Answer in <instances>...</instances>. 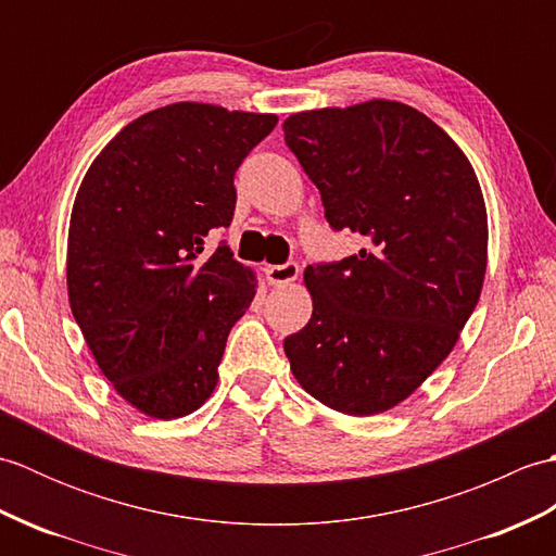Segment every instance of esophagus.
Returning <instances> with one entry per match:
<instances>
[{"label":"esophagus","mask_w":556,"mask_h":556,"mask_svg":"<svg viewBox=\"0 0 556 556\" xmlns=\"http://www.w3.org/2000/svg\"><path fill=\"white\" fill-rule=\"evenodd\" d=\"M301 275V267L299 263H285V265H269L265 269V277L271 287H285L291 285V281H296Z\"/></svg>","instance_id":"1"}]
</instances>
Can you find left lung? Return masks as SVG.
<instances>
[{
    "label": "left lung",
    "instance_id": "obj_1",
    "mask_svg": "<svg viewBox=\"0 0 556 556\" xmlns=\"http://www.w3.org/2000/svg\"><path fill=\"white\" fill-rule=\"evenodd\" d=\"M285 140L329 227L365 248L305 267L313 315L285 339L299 384L346 416H375L434 372L476 311L488 210L452 138L394 100L291 114Z\"/></svg>",
    "mask_w": 556,
    "mask_h": 556
}]
</instances>
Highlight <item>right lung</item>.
I'll return each instance as SVG.
<instances>
[{"label": "right lung", "instance_id": "right-lung-1", "mask_svg": "<svg viewBox=\"0 0 556 556\" xmlns=\"http://www.w3.org/2000/svg\"><path fill=\"white\" fill-rule=\"evenodd\" d=\"M275 114L176 102L138 116L83 176L68 224V303L102 375L128 404L172 420L200 408L236 320L255 296L227 245L233 174Z\"/></svg>", "mask_w": 556, "mask_h": 556}]
</instances>
